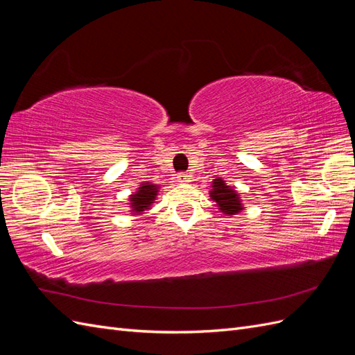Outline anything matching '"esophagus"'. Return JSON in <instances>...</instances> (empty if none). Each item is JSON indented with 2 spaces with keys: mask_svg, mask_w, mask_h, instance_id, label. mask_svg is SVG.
I'll list each match as a JSON object with an SVG mask.
<instances>
[{
  "mask_svg": "<svg viewBox=\"0 0 355 355\" xmlns=\"http://www.w3.org/2000/svg\"><path fill=\"white\" fill-rule=\"evenodd\" d=\"M176 179H178V182H180V184H188V182L191 180V176L188 173H179L176 176Z\"/></svg>",
  "mask_w": 355,
  "mask_h": 355,
  "instance_id": "obj_1",
  "label": "esophagus"
}]
</instances>
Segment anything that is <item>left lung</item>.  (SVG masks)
<instances>
[{
	"label": "left lung",
	"mask_w": 355,
	"mask_h": 355,
	"mask_svg": "<svg viewBox=\"0 0 355 355\" xmlns=\"http://www.w3.org/2000/svg\"><path fill=\"white\" fill-rule=\"evenodd\" d=\"M213 189L210 191V197L218 202V207L225 214H235L243 210L241 201L237 192L230 188L225 180L214 179L213 180Z\"/></svg>",
	"instance_id": "obj_1"
}]
</instances>
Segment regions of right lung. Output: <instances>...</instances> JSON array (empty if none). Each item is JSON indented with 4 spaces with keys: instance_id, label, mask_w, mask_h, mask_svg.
<instances>
[{
    "instance_id": "obj_1",
    "label": "right lung",
    "mask_w": 355,
    "mask_h": 355,
    "mask_svg": "<svg viewBox=\"0 0 355 355\" xmlns=\"http://www.w3.org/2000/svg\"><path fill=\"white\" fill-rule=\"evenodd\" d=\"M157 192H158V187L149 184H142L139 187V189L136 191V194L130 196V204H132V209L135 213H142L144 210L151 207V204L154 202L155 197H157Z\"/></svg>"
}]
</instances>
